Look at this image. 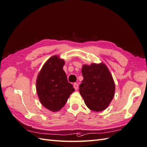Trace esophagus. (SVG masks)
<instances>
[{
	"instance_id": "34e87169",
	"label": "esophagus",
	"mask_w": 147,
	"mask_h": 147,
	"mask_svg": "<svg viewBox=\"0 0 147 147\" xmlns=\"http://www.w3.org/2000/svg\"><path fill=\"white\" fill-rule=\"evenodd\" d=\"M73 86H74V88L76 90H77L78 89V83H74L73 84Z\"/></svg>"
}]
</instances>
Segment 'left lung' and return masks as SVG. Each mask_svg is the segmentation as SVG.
<instances>
[{
  "instance_id": "8db88e82",
  "label": "left lung",
  "mask_w": 147,
  "mask_h": 147,
  "mask_svg": "<svg viewBox=\"0 0 147 147\" xmlns=\"http://www.w3.org/2000/svg\"><path fill=\"white\" fill-rule=\"evenodd\" d=\"M82 74L84 79L79 92L86 106L93 111L106 109L115 93V84L106 66L104 63L84 65Z\"/></svg>"
}]
</instances>
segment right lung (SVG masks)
<instances>
[{
	"mask_svg": "<svg viewBox=\"0 0 147 147\" xmlns=\"http://www.w3.org/2000/svg\"><path fill=\"white\" fill-rule=\"evenodd\" d=\"M64 64V60L58 56L52 57L37 77L36 92L40 101L44 107L53 112L61 109L74 91L63 69Z\"/></svg>",
	"mask_w": 147,
	"mask_h": 147,
	"instance_id": "right-lung-1",
	"label": "right lung"
}]
</instances>
